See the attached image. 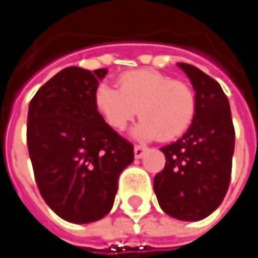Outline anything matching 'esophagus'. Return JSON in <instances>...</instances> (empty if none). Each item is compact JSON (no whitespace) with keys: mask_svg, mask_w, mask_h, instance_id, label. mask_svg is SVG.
Here are the masks:
<instances>
[{"mask_svg":"<svg viewBox=\"0 0 258 258\" xmlns=\"http://www.w3.org/2000/svg\"><path fill=\"white\" fill-rule=\"evenodd\" d=\"M147 151V147H144V145H136L134 147V155H136V158H141L144 154Z\"/></svg>","mask_w":258,"mask_h":258,"instance_id":"esophagus-1","label":"esophagus"}]
</instances>
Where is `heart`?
<instances>
[{
	"mask_svg": "<svg viewBox=\"0 0 258 258\" xmlns=\"http://www.w3.org/2000/svg\"><path fill=\"white\" fill-rule=\"evenodd\" d=\"M93 101L106 122L115 131L127 128L140 113L136 136L144 140L159 137L171 141L190 127L196 114L192 87L158 70H131L120 76L118 90L100 83Z\"/></svg>",
	"mask_w": 258,
	"mask_h": 258,
	"instance_id": "obj_1",
	"label": "heart"
}]
</instances>
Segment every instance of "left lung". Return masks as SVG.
Wrapping results in <instances>:
<instances>
[{"mask_svg": "<svg viewBox=\"0 0 258 258\" xmlns=\"http://www.w3.org/2000/svg\"><path fill=\"white\" fill-rule=\"evenodd\" d=\"M196 92V114L178 141L165 145V168L154 178L161 209L171 217L196 222L220 206L229 189L234 127L220 85L192 64L178 63Z\"/></svg>", "mask_w": 258, "mask_h": 258, "instance_id": "obj_1", "label": "left lung"}]
</instances>
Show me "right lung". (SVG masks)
Masks as SVG:
<instances>
[{
  "label": "right lung",
  "instance_id": "obj_1",
  "mask_svg": "<svg viewBox=\"0 0 258 258\" xmlns=\"http://www.w3.org/2000/svg\"><path fill=\"white\" fill-rule=\"evenodd\" d=\"M106 75L107 69L70 66L29 103L26 143L36 185L49 208L70 223L106 216L120 173L134 161L133 144L104 121L93 101Z\"/></svg>",
  "mask_w": 258,
  "mask_h": 258
}]
</instances>
